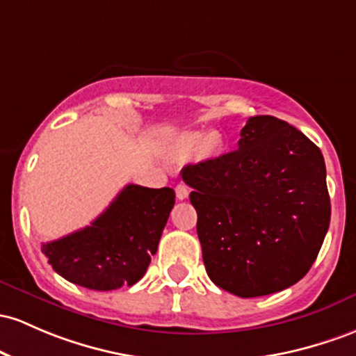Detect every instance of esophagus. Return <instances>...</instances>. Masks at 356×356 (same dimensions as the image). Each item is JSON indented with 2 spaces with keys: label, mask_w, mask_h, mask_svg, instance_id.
I'll list each match as a JSON object with an SVG mask.
<instances>
[{
  "label": "esophagus",
  "mask_w": 356,
  "mask_h": 356,
  "mask_svg": "<svg viewBox=\"0 0 356 356\" xmlns=\"http://www.w3.org/2000/svg\"><path fill=\"white\" fill-rule=\"evenodd\" d=\"M175 196H177L179 201H182V199H186L187 196H189V189H187V186H184V184L175 186Z\"/></svg>",
  "instance_id": "esophagus-1"
}]
</instances>
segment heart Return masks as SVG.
Instances as JSON below:
<instances>
[{
	"instance_id": "heart-1",
	"label": "heart",
	"mask_w": 356,
	"mask_h": 356,
	"mask_svg": "<svg viewBox=\"0 0 356 356\" xmlns=\"http://www.w3.org/2000/svg\"><path fill=\"white\" fill-rule=\"evenodd\" d=\"M201 140H202V136L199 135V134H191V135H187L186 136V145L187 147H191V148H194V147H197L199 143H201ZM218 145H220V142H218V138L214 135H211V136H208V138H206V142H204V148H206V152H214L218 148Z\"/></svg>"
}]
</instances>
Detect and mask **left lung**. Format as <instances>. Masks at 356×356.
I'll use <instances>...</instances> for the list:
<instances>
[{"label": "left lung", "mask_w": 356, "mask_h": 356, "mask_svg": "<svg viewBox=\"0 0 356 356\" xmlns=\"http://www.w3.org/2000/svg\"><path fill=\"white\" fill-rule=\"evenodd\" d=\"M238 150L186 165L197 236L218 287L259 298L299 282L330 228L321 150L275 116H252Z\"/></svg>", "instance_id": "obj_1"}]
</instances>
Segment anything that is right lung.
Listing matches in <instances>:
<instances>
[{"mask_svg":"<svg viewBox=\"0 0 356 356\" xmlns=\"http://www.w3.org/2000/svg\"><path fill=\"white\" fill-rule=\"evenodd\" d=\"M175 202L170 187L128 184L79 232L42 245L58 275L92 291L134 286L145 275Z\"/></svg>","mask_w":356,"mask_h":356,"instance_id":"obj_1","label":"right lung"}]
</instances>
